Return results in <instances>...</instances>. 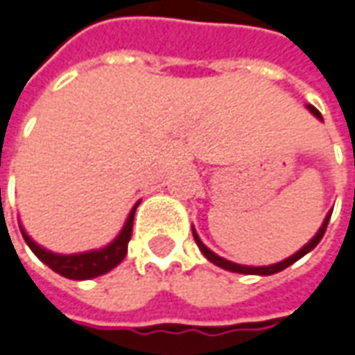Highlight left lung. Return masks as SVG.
I'll use <instances>...</instances> for the list:
<instances>
[{
	"mask_svg": "<svg viewBox=\"0 0 355 355\" xmlns=\"http://www.w3.org/2000/svg\"><path fill=\"white\" fill-rule=\"evenodd\" d=\"M308 109H310V112L313 114L315 118H319V120H323V116H321V112H319L315 107H311V105H308ZM331 214H327V218L323 220V225L319 227V231L313 235V239H311L308 245H304L298 252H294L293 256H288L286 260H283V262H277V263H271V266H258V268H254V266H241V263H235V262H230V260H225V258H222V256H218V254H214L208 246L200 241V237L197 235V231L193 230V237H195V243H197V246L200 248V252L205 254L206 258L210 260L212 263H216L218 268H222V270H227V271H233V273H245V275H273V273H277V271H283L285 268H288V266H293L296 260H300L302 256H306V254L310 252V250H313L315 246L319 245V241L323 239V235H325V230L327 225H329V220H331Z\"/></svg>",
	"mask_w": 355,
	"mask_h": 355,
	"instance_id": "obj_1",
	"label": "left lung"
}]
</instances>
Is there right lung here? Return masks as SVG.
<instances>
[{
    "mask_svg": "<svg viewBox=\"0 0 355 355\" xmlns=\"http://www.w3.org/2000/svg\"><path fill=\"white\" fill-rule=\"evenodd\" d=\"M137 206H139V202L132 208V212L128 216L122 231L118 233V237L110 245L103 246L99 250H89V252L80 254H55L51 250H45L44 246H40L37 243H34L28 237V233L22 230V225L21 233L24 241H26V245L30 246V250L36 254L45 266H49L55 273H59V275L67 279H74V281L99 277L103 273H109L112 268H116L118 263L125 258L128 243L132 239L133 214H135Z\"/></svg>",
    "mask_w": 355,
    "mask_h": 355,
    "instance_id": "1",
    "label": "right lung"
}]
</instances>
